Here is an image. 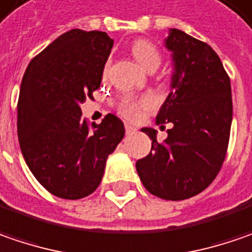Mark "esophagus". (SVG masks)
<instances>
[{
  "instance_id": "obj_1",
  "label": "esophagus",
  "mask_w": 252,
  "mask_h": 252,
  "mask_svg": "<svg viewBox=\"0 0 252 252\" xmlns=\"http://www.w3.org/2000/svg\"><path fill=\"white\" fill-rule=\"evenodd\" d=\"M125 130H126V134H133V133H136V127H133L130 125H125Z\"/></svg>"
}]
</instances>
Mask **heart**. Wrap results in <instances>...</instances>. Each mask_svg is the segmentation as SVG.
<instances>
[{"mask_svg":"<svg viewBox=\"0 0 252 252\" xmlns=\"http://www.w3.org/2000/svg\"><path fill=\"white\" fill-rule=\"evenodd\" d=\"M133 57L147 70H156L161 63V52L156 45L149 39H136L130 46ZM106 73V68H105ZM155 102L149 96H134V94H123L118 100L116 109L120 115L126 119H137L139 115L153 107Z\"/></svg>","mask_w":252,"mask_h":252,"instance_id":"obj_1","label":"heart"}]
</instances>
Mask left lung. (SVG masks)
I'll list each match as a JSON object with an SVG mask.
<instances>
[{
  "label": "left lung",
  "instance_id": "obj_1",
  "mask_svg": "<svg viewBox=\"0 0 252 252\" xmlns=\"http://www.w3.org/2000/svg\"><path fill=\"white\" fill-rule=\"evenodd\" d=\"M166 46L174 73L158 125L170 123L164 142L145 127L152 150L136 161L146 190L164 200H186L206 190L225 160L233 120L230 76L216 51L180 30H170Z\"/></svg>",
  "mask_w": 252,
  "mask_h": 252
}]
</instances>
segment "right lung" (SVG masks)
I'll list each match as a JSON object with an SVG mask.
<instances>
[{"mask_svg":"<svg viewBox=\"0 0 252 252\" xmlns=\"http://www.w3.org/2000/svg\"><path fill=\"white\" fill-rule=\"evenodd\" d=\"M112 46L106 32L70 30L33 58L24 73L17 106L21 152L35 179L61 198L92 194L107 156L125 136L115 115L89 127L79 106L99 89Z\"/></svg>","mask_w":252,"mask_h":252,"instance_id":"obj_1","label":"right lung"}]
</instances>
